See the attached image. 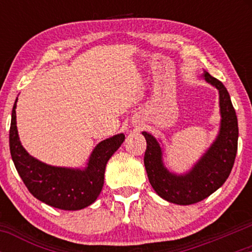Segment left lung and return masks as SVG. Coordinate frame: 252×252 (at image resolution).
Segmentation results:
<instances>
[{
    "label": "left lung",
    "instance_id": "1",
    "mask_svg": "<svg viewBox=\"0 0 252 252\" xmlns=\"http://www.w3.org/2000/svg\"><path fill=\"white\" fill-rule=\"evenodd\" d=\"M202 77L218 89L221 120L216 140L190 170L184 174L171 172L164 165L160 141L149 133L142 132L147 141L144 166L150 185L158 196L179 205L201 202L221 187L232 171L237 153L239 126L228 92L221 82L206 71L203 72Z\"/></svg>",
    "mask_w": 252,
    "mask_h": 252
}]
</instances>
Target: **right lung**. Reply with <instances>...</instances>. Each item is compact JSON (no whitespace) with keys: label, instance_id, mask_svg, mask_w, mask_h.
<instances>
[{"label":"right lung","instance_id":"obj_1","mask_svg":"<svg viewBox=\"0 0 252 252\" xmlns=\"http://www.w3.org/2000/svg\"><path fill=\"white\" fill-rule=\"evenodd\" d=\"M17 99L11 113L9 143L16 170L31 194L53 208L75 211L93 204L104 185L108 160L125 141L123 133L103 140L92 151L84 168L51 166L27 153L19 140Z\"/></svg>","mask_w":252,"mask_h":252}]
</instances>
